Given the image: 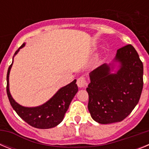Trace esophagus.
I'll list each match as a JSON object with an SVG mask.
<instances>
[{"label":"esophagus","instance_id":"34e87169","mask_svg":"<svg viewBox=\"0 0 149 149\" xmlns=\"http://www.w3.org/2000/svg\"><path fill=\"white\" fill-rule=\"evenodd\" d=\"M77 84L78 87L83 88L85 87V86L87 85V82H86V80L85 79V77H80L77 81Z\"/></svg>","mask_w":149,"mask_h":149}]
</instances>
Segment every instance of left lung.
Wrapping results in <instances>:
<instances>
[{"instance_id": "8db88e82", "label": "left lung", "mask_w": 149, "mask_h": 149, "mask_svg": "<svg viewBox=\"0 0 149 149\" xmlns=\"http://www.w3.org/2000/svg\"><path fill=\"white\" fill-rule=\"evenodd\" d=\"M116 62L119 63V69L111 73ZM89 77L88 110L95 122H121L139 102L143 86V65L131 45L117 50L113 61L94 69Z\"/></svg>"}]
</instances>
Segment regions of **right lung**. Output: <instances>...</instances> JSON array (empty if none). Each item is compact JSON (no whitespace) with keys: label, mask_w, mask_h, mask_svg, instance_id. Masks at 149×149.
<instances>
[{"label":"right lung","mask_w":149,"mask_h":149,"mask_svg":"<svg viewBox=\"0 0 149 149\" xmlns=\"http://www.w3.org/2000/svg\"><path fill=\"white\" fill-rule=\"evenodd\" d=\"M24 45L25 43H24L15 51L13 58L18 54L19 50L24 47ZM13 63V61L8 68L6 75V93L10 104L14 110L24 121L36 128L48 129L58 125L63 121L71 101L78 91L76 80H74L69 84L60 88L52 98L43 104L33 107H24L17 103L10 94L9 77Z\"/></svg>","instance_id":"add662e5"}]
</instances>
